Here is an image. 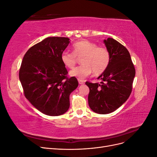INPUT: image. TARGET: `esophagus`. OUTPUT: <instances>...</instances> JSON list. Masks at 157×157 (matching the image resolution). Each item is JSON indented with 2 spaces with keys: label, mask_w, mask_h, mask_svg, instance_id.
I'll return each mask as SVG.
<instances>
[{
  "label": "esophagus",
  "mask_w": 157,
  "mask_h": 157,
  "mask_svg": "<svg viewBox=\"0 0 157 157\" xmlns=\"http://www.w3.org/2000/svg\"><path fill=\"white\" fill-rule=\"evenodd\" d=\"M78 81L79 84H83L84 83V80H82V79H78Z\"/></svg>",
  "instance_id": "esophagus-1"
}]
</instances>
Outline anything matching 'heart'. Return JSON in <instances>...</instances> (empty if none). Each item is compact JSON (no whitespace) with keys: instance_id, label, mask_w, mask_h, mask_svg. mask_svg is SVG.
<instances>
[{"instance_id":"b5f03b06","label":"heart","mask_w":157,"mask_h":157,"mask_svg":"<svg viewBox=\"0 0 157 157\" xmlns=\"http://www.w3.org/2000/svg\"><path fill=\"white\" fill-rule=\"evenodd\" d=\"M80 59L81 65L69 72L71 77L84 78L92 72L99 75L105 71L110 63L111 55L107 48L88 40H82L73 45V53L64 51L61 54V61L66 67L73 69L77 63V58Z\"/></svg>"}]
</instances>
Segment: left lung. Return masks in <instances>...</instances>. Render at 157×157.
Segmentation results:
<instances>
[{
    "label": "left lung",
    "instance_id": "1",
    "mask_svg": "<svg viewBox=\"0 0 157 157\" xmlns=\"http://www.w3.org/2000/svg\"><path fill=\"white\" fill-rule=\"evenodd\" d=\"M103 42L110 52V63L98 78L102 80L100 84L86 82L90 89L88 99L90 109L103 115L115 111L127 100L136 75L126 47L112 38H108Z\"/></svg>",
    "mask_w": 157,
    "mask_h": 157
}]
</instances>
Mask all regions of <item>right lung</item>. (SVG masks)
<instances>
[{
  "instance_id": "add662e5",
  "label": "right lung",
  "mask_w": 157,
  "mask_h": 157,
  "mask_svg": "<svg viewBox=\"0 0 157 157\" xmlns=\"http://www.w3.org/2000/svg\"><path fill=\"white\" fill-rule=\"evenodd\" d=\"M69 42L67 37L46 38L31 47L22 60L19 78L23 93L46 115L59 116L67 112L70 94L78 85L75 77H67V70L61 61V54Z\"/></svg>"
}]
</instances>
